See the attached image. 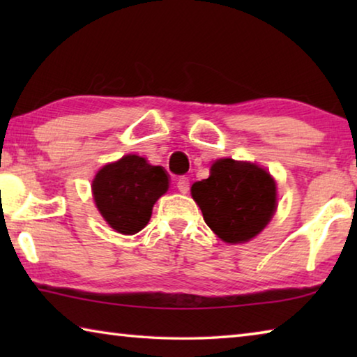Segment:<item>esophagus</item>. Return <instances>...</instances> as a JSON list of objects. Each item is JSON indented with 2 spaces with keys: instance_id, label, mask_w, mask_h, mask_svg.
<instances>
[{
  "instance_id": "esophagus-1",
  "label": "esophagus",
  "mask_w": 357,
  "mask_h": 357,
  "mask_svg": "<svg viewBox=\"0 0 357 357\" xmlns=\"http://www.w3.org/2000/svg\"><path fill=\"white\" fill-rule=\"evenodd\" d=\"M176 184H178V190H179L181 193H187V192H189V187H190L189 178H185V176L179 178Z\"/></svg>"
}]
</instances>
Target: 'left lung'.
<instances>
[{"instance_id":"left-lung-1","label":"left lung","mask_w":357,"mask_h":357,"mask_svg":"<svg viewBox=\"0 0 357 357\" xmlns=\"http://www.w3.org/2000/svg\"><path fill=\"white\" fill-rule=\"evenodd\" d=\"M190 192L206 225L228 244L255 238L277 208L274 178L249 162L215 160L209 178L193 183Z\"/></svg>"}]
</instances>
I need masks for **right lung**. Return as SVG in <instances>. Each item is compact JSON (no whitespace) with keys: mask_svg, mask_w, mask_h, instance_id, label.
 Returning <instances> with one entry per match:
<instances>
[{"mask_svg":"<svg viewBox=\"0 0 357 357\" xmlns=\"http://www.w3.org/2000/svg\"><path fill=\"white\" fill-rule=\"evenodd\" d=\"M168 190V174L144 157L129 154L102 167L93 181L100 215L114 231L135 234L146 227L153 206Z\"/></svg>","mask_w":357,"mask_h":357,"instance_id":"add662e5","label":"right lung"}]
</instances>
